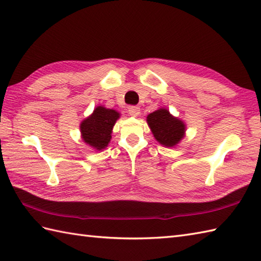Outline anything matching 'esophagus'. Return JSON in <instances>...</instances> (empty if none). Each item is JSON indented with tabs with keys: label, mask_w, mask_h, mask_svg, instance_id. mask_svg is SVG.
Masks as SVG:
<instances>
[{
	"label": "esophagus",
	"mask_w": 261,
	"mask_h": 261,
	"mask_svg": "<svg viewBox=\"0 0 261 261\" xmlns=\"http://www.w3.org/2000/svg\"><path fill=\"white\" fill-rule=\"evenodd\" d=\"M127 112L131 116H138L140 114V108L138 105H131V107L127 108Z\"/></svg>",
	"instance_id": "1"
}]
</instances>
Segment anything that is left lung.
I'll return each instance as SVG.
<instances>
[{
	"label": "left lung",
	"mask_w": 261,
	"mask_h": 261,
	"mask_svg": "<svg viewBox=\"0 0 261 261\" xmlns=\"http://www.w3.org/2000/svg\"><path fill=\"white\" fill-rule=\"evenodd\" d=\"M147 122L157 141L166 147H174L184 137L185 124L170 115L166 109H159L149 114Z\"/></svg>",
	"instance_id": "obj_1"
}]
</instances>
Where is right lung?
Masks as SVG:
<instances>
[{
	"label": "right lung",
	"instance_id": "1",
	"mask_svg": "<svg viewBox=\"0 0 261 261\" xmlns=\"http://www.w3.org/2000/svg\"><path fill=\"white\" fill-rule=\"evenodd\" d=\"M120 114L114 110L98 107L91 116L82 122L81 132L87 145L101 150L109 145L113 125Z\"/></svg>",
	"mask_w": 261,
	"mask_h": 261
}]
</instances>
